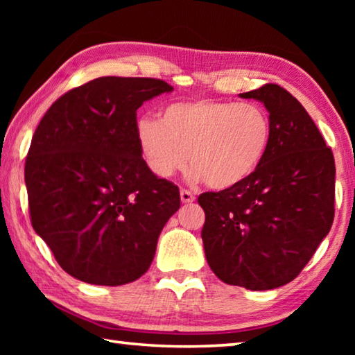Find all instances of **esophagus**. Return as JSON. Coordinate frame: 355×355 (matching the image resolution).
I'll list each match as a JSON object with an SVG mask.
<instances>
[{
    "instance_id": "esophagus-1",
    "label": "esophagus",
    "mask_w": 355,
    "mask_h": 355,
    "mask_svg": "<svg viewBox=\"0 0 355 355\" xmlns=\"http://www.w3.org/2000/svg\"><path fill=\"white\" fill-rule=\"evenodd\" d=\"M180 197H182L183 203H192L196 200L194 194H192V192H189V191H186V189H182V192H180Z\"/></svg>"
}]
</instances>
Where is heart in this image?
Returning a JSON list of instances; mask_svg holds the SVG:
<instances>
[{
	"label": "heart",
	"instance_id": "b5f03b06",
	"mask_svg": "<svg viewBox=\"0 0 355 355\" xmlns=\"http://www.w3.org/2000/svg\"><path fill=\"white\" fill-rule=\"evenodd\" d=\"M271 141V117L257 103L177 101L158 120L136 123L137 147L155 177L171 178L191 159L189 178L213 189L235 188L254 175Z\"/></svg>",
	"mask_w": 355,
	"mask_h": 355
}]
</instances>
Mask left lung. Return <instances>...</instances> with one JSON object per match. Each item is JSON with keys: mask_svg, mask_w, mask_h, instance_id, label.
Masks as SVG:
<instances>
[{"mask_svg": "<svg viewBox=\"0 0 355 355\" xmlns=\"http://www.w3.org/2000/svg\"><path fill=\"white\" fill-rule=\"evenodd\" d=\"M239 97L268 110L271 147L245 182L199 196L202 241L224 284L274 290L297 277L332 227L335 161L309 112L284 87L264 84Z\"/></svg>", "mask_w": 355, "mask_h": 355, "instance_id": "obj_1", "label": "left lung"}]
</instances>
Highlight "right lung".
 Masks as SVG:
<instances>
[{
	"mask_svg": "<svg viewBox=\"0 0 355 355\" xmlns=\"http://www.w3.org/2000/svg\"><path fill=\"white\" fill-rule=\"evenodd\" d=\"M172 91L155 78L103 76L64 94L40 120L25 164L29 214L71 277L119 286L152 264L180 191L144 163L136 111Z\"/></svg>",
	"mask_w": 355,
	"mask_h": 355,
	"instance_id": "obj_1",
	"label": "right lung"
}]
</instances>
